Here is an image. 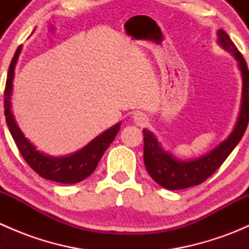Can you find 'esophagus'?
<instances>
[{
  "label": "esophagus",
  "instance_id": "34e87169",
  "mask_svg": "<svg viewBox=\"0 0 249 249\" xmlns=\"http://www.w3.org/2000/svg\"><path fill=\"white\" fill-rule=\"evenodd\" d=\"M134 122L136 123L137 125H140V126H143V125L147 124L148 119L147 117H145V114H143V113L141 112H137L134 114Z\"/></svg>",
  "mask_w": 249,
  "mask_h": 249
}]
</instances>
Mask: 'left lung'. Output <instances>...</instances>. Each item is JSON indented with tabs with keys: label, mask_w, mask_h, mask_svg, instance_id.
<instances>
[{
	"label": "left lung",
	"mask_w": 249,
	"mask_h": 249,
	"mask_svg": "<svg viewBox=\"0 0 249 249\" xmlns=\"http://www.w3.org/2000/svg\"><path fill=\"white\" fill-rule=\"evenodd\" d=\"M217 35L218 43L225 50L231 53L240 67L241 76H242L240 114L232 132L224 142L220 143L218 147L203 157L190 161H182L167 153L152 132L145 129L143 130V136H144L143 137L144 142L143 161L145 169L158 184L169 190L185 189L205 182L210 176L219 169L220 165L229 157L247 129L249 120V72L247 64L225 31L219 30Z\"/></svg>",
	"instance_id": "8db88e82"
}]
</instances>
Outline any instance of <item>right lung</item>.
I'll use <instances>...</instances> for the list:
<instances>
[{"label": "right lung", "instance_id": "right-lung-1", "mask_svg": "<svg viewBox=\"0 0 249 249\" xmlns=\"http://www.w3.org/2000/svg\"><path fill=\"white\" fill-rule=\"evenodd\" d=\"M20 52H21V46L17 49L9 65L6 89H4V115H6V122L12 137L27 165L41 177L53 180V182L64 183V184H74V183L80 182L95 171L105 150L109 147L110 143L115 139V135L120 130L122 123H118L114 126L102 132L100 136L92 140L89 144H87L83 149L78 150L74 154L55 158L38 152L36 147L24 136L11 110L14 70H16Z\"/></svg>", "mask_w": 249, "mask_h": 249}]
</instances>
